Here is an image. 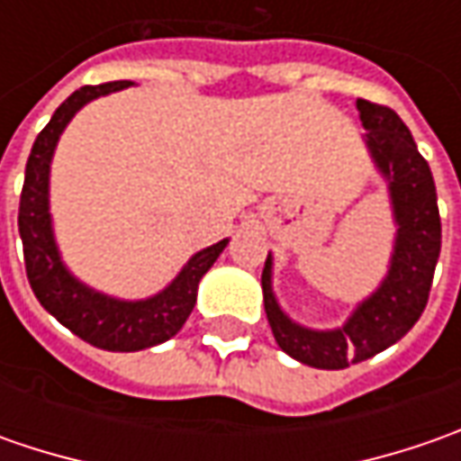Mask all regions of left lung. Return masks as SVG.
<instances>
[{
  "label": "left lung",
  "mask_w": 461,
  "mask_h": 461,
  "mask_svg": "<svg viewBox=\"0 0 461 461\" xmlns=\"http://www.w3.org/2000/svg\"><path fill=\"white\" fill-rule=\"evenodd\" d=\"M357 110L366 131L362 135L366 151L387 182L393 221L398 228L390 267L380 287L351 310L344 326L318 330L294 323L282 310L272 287V254L261 272L264 310L276 344L293 359L315 369H344L398 344L416 326L429 303L441 251L434 176L426 158L418 153L413 135L390 107L357 99Z\"/></svg>",
  "instance_id": "obj_1"
}]
</instances>
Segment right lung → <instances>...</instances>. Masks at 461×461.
Wrapping results in <instances>:
<instances>
[{"mask_svg": "<svg viewBox=\"0 0 461 461\" xmlns=\"http://www.w3.org/2000/svg\"><path fill=\"white\" fill-rule=\"evenodd\" d=\"M131 84L133 81H110L99 86H81L53 113L50 122L35 138L27 158L17 215L27 279L35 297L81 341L104 351H140L176 336L197 303L200 279L228 246V239H222L197 251L161 293L146 300H120L99 293L77 279L63 264L50 218V161L59 138L84 104L128 89Z\"/></svg>", "mask_w": 461, "mask_h": 461, "instance_id": "right-lung-1", "label": "right lung"}]
</instances>
